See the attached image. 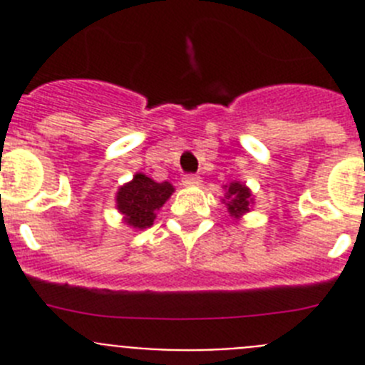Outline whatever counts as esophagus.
<instances>
[{
    "mask_svg": "<svg viewBox=\"0 0 365 365\" xmlns=\"http://www.w3.org/2000/svg\"><path fill=\"white\" fill-rule=\"evenodd\" d=\"M201 185V177L199 175H185L182 177V186H199Z\"/></svg>",
    "mask_w": 365,
    "mask_h": 365,
    "instance_id": "1",
    "label": "esophagus"
}]
</instances>
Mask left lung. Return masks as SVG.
I'll list each match as a JSON object with an SVG mask.
<instances>
[{
    "instance_id": "left-lung-1",
    "label": "left lung",
    "mask_w": 365,
    "mask_h": 365,
    "mask_svg": "<svg viewBox=\"0 0 365 365\" xmlns=\"http://www.w3.org/2000/svg\"><path fill=\"white\" fill-rule=\"evenodd\" d=\"M222 190H225V195H222L221 202L227 206L228 214L234 221H241L243 215L252 210L254 202H256L252 190L240 180H234L230 185L222 186Z\"/></svg>"
}]
</instances>
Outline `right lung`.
Here are the masks:
<instances>
[{
	"mask_svg": "<svg viewBox=\"0 0 365 365\" xmlns=\"http://www.w3.org/2000/svg\"><path fill=\"white\" fill-rule=\"evenodd\" d=\"M175 192L168 180L157 182L144 173H135L130 182L117 190L115 202L124 225L137 230H146L153 225L157 212Z\"/></svg>",
	"mask_w": 365,
	"mask_h": 365,
	"instance_id": "add662e5",
	"label": "right lung"
}]
</instances>
